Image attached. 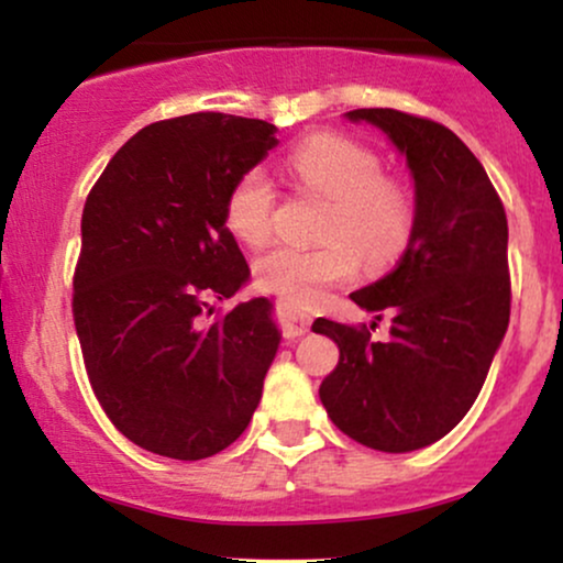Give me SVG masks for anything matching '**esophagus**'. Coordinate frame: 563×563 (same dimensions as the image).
Wrapping results in <instances>:
<instances>
[{
  "label": "esophagus",
  "instance_id": "1",
  "mask_svg": "<svg viewBox=\"0 0 563 563\" xmlns=\"http://www.w3.org/2000/svg\"><path fill=\"white\" fill-rule=\"evenodd\" d=\"M280 320H283V333H286V339H299V335L309 331L307 314H299L296 309H290L288 303H280Z\"/></svg>",
  "mask_w": 563,
  "mask_h": 563
}]
</instances>
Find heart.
Instances as JSON below:
<instances>
[{
    "mask_svg": "<svg viewBox=\"0 0 563 563\" xmlns=\"http://www.w3.org/2000/svg\"><path fill=\"white\" fill-rule=\"evenodd\" d=\"M296 183L331 198L314 249L277 243L254 262L256 286L296 307H312L333 286L349 283L360 269H378L397 260L412 232V200L402 185L380 177L384 164L371 147L314 134L288 156ZM275 187L264 169H249L230 187L224 222L238 241L260 245L273 232Z\"/></svg>",
    "mask_w": 563,
    "mask_h": 563,
    "instance_id": "obj_1",
    "label": "heart"
}]
</instances>
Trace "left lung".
I'll return each mask as SVG.
<instances>
[{"instance_id": "1", "label": "left lung", "mask_w": 563, "mask_h": 563, "mask_svg": "<svg viewBox=\"0 0 563 563\" xmlns=\"http://www.w3.org/2000/svg\"><path fill=\"white\" fill-rule=\"evenodd\" d=\"M344 115L380 129L405 156L416 209L397 267L352 294L378 320L394 314L389 341H371L365 325L325 318L312 325L339 344L320 399L354 442L412 452L463 421L508 331L506 209L479 158L448 126L391 108Z\"/></svg>"}]
</instances>
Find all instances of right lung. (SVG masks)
I'll use <instances>...</instances> for the list:
<instances>
[{"mask_svg": "<svg viewBox=\"0 0 563 563\" xmlns=\"http://www.w3.org/2000/svg\"><path fill=\"white\" fill-rule=\"evenodd\" d=\"M277 126L190 113L140 129L100 174L81 214L74 322L89 384L142 450L200 461L243 434L280 331L273 301H211L249 283L224 203L277 145Z\"/></svg>", "mask_w": 563, "mask_h": 563, "instance_id": "obj_1", "label": "right lung"}]
</instances>
